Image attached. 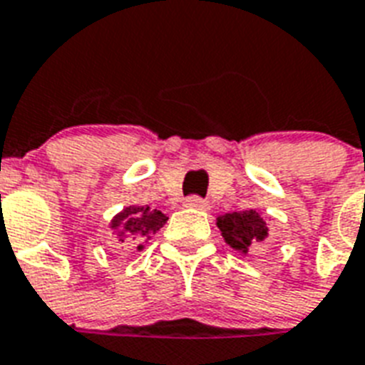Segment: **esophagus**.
<instances>
[{"mask_svg": "<svg viewBox=\"0 0 365 365\" xmlns=\"http://www.w3.org/2000/svg\"><path fill=\"white\" fill-rule=\"evenodd\" d=\"M185 205L192 207V209H201V211H207V209H209V203H207V200H203V197H200V196L186 197Z\"/></svg>", "mask_w": 365, "mask_h": 365, "instance_id": "esophagus-1", "label": "esophagus"}]
</instances>
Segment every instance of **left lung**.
<instances>
[{"instance_id":"left-lung-1","label":"left lung","mask_w":365,"mask_h":365,"mask_svg":"<svg viewBox=\"0 0 365 365\" xmlns=\"http://www.w3.org/2000/svg\"><path fill=\"white\" fill-rule=\"evenodd\" d=\"M217 224L226 243L243 252H247L249 247H255L256 243H262L269 237L267 224L260 217V212H256L255 209L243 212H228L218 218Z\"/></svg>"}]
</instances>
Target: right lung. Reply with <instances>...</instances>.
I'll list each match as a JSON object with an SVG mask.
<instances>
[{
  "mask_svg": "<svg viewBox=\"0 0 365 365\" xmlns=\"http://www.w3.org/2000/svg\"><path fill=\"white\" fill-rule=\"evenodd\" d=\"M165 222L168 217L162 211L150 209L147 205H132L113 218V228H120L118 241L124 243V239L141 241L148 233L158 232Z\"/></svg>",
  "mask_w": 365,
  "mask_h": 365,
  "instance_id": "1",
  "label": "right lung"
}]
</instances>
